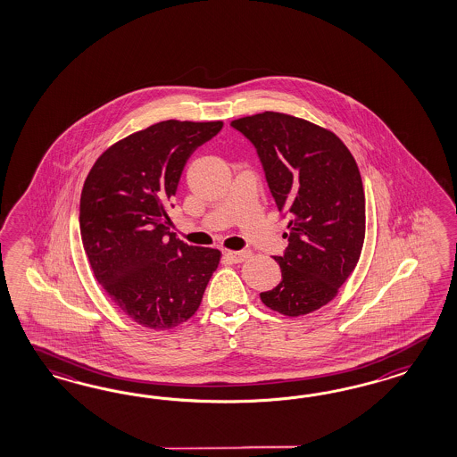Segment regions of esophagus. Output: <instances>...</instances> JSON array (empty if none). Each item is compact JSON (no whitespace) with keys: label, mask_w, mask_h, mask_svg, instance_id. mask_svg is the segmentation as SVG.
<instances>
[{"label":"esophagus","mask_w":457,"mask_h":457,"mask_svg":"<svg viewBox=\"0 0 457 457\" xmlns=\"http://www.w3.org/2000/svg\"><path fill=\"white\" fill-rule=\"evenodd\" d=\"M224 256L233 262V263H243L245 260H248V251H224Z\"/></svg>","instance_id":"esophagus-1"}]
</instances>
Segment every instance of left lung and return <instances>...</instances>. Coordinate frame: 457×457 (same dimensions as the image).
I'll use <instances>...</instances> for the list:
<instances>
[{"label": "left lung", "instance_id": "obj_1", "mask_svg": "<svg viewBox=\"0 0 457 457\" xmlns=\"http://www.w3.org/2000/svg\"><path fill=\"white\" fill-rule=\"evenodd\" d=\"M231 125L254 145L278 211L290 216L288 248L275 256L281 281L262 302L287 317L312 313L359 263L365 194L357 162L333 132L293 115L263 112Z\"/></svg>", "mask_w": 457, "mask_h": 457}]
</instances>
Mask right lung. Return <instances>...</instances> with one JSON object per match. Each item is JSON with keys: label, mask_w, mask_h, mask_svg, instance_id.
Masks as SVG:
<instances>
[{"label": "right lung", "mask_w": 457, "mask_h": 457, "mask_svg": "<svg viewBox=\"0 0 457 457\" xmlns=\"http://www.w3.org/2000/svg\"><path fill=\"white\" fill-rule=\"evenodd\" d=\"M221 129V120L151 125L115 142L85 179L83 249L112 302L142 327L191 319L220 264L218 249L176 239L167 209L191 154Z\"/></svg>", "instance_id": "obj_1"}]
</instances>
